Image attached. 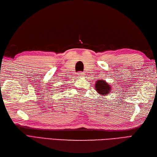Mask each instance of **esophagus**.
<instances>
[{
  "label": "esophagus",
  "mask_w": 157,
  "mask_h": 157,
  "mask_svg": "<svg viewBox=\"0 0 157 157\" xmlns=\"http://www.w3.org/2000/svg\"><path fill=\"white\" fill-rule=\"evenodd\" d=\"M78 75H79V77H84V73H82V72H79L78 73Z\"/></svg>",
  "instance_id": "obj_1"
}]
</instances>
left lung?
<instances>
[{"label": "left lung", "instance_id": "obj_1", "mask_svg": "<svg viewBox=\"0 0 157 157\" xmlns=\"http://www.w3.org/2000/svg\"><path fill=\"white\" fill-rule=\"evenodd\" d=\"M95 90L102 96L108 95L112 91L111 86L105 80L98 79L95 83Z\"/></svg>", "mask_w": 157, "mask_h": 157}]
</instances>
